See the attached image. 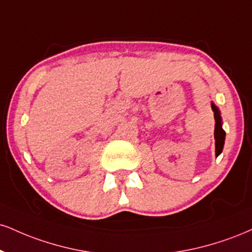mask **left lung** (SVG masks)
Returning <instances> with one entry per match:
<instances>
[{"label":"left lung","mask_w":252,"mask_h":252,"mask_svg":"<svg viewBox=\"0 0 252 252\" xmlns=\"http://www.w3.org/2000/svg\"><path fill=\"white\" fill-rule=\"evenodd\" d=\"M214 116H215V139H216V156L222 153L224 147V139H225V131L222 129V121H220V111L217 107L213 104Z\"/></svg>","instance_id":"left-lung-1"}]
</instances>
